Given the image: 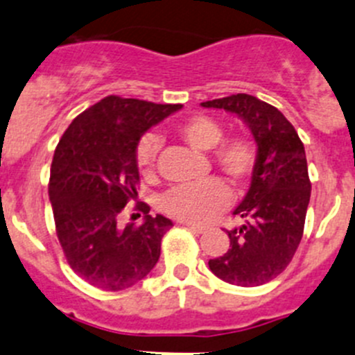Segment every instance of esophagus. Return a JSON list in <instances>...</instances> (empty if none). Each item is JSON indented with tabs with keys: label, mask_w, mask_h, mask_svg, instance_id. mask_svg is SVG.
Listing matches in <instances>:
<instances>
[{
	"label": "esophagus",
	"mask_w": 355,
	"mask_h": 355,
	"mask_svg": "<svg viewBox=\"0 0 355 355\" xmlns=\"http://www.w3.org/2000/svg\"><path fill=\"white\" fill-rule=\"evenodd\" d=\"M182 225H185L189 230H192V232H196V234H202L206 230L205 227L198 225V223H187V222H185V223H182Z\"/></svg>",
	"instance_id": "esophagus-1"
}]
</instances>
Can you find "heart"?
Returning a JSON list of instances; mask_svg holds the SVG:
<instances>
[{
    "mask_svg": "<svg viewBox=\"0 0 355 355\" xmlns=\"http://www.w3.org/2000/svg\"><path fill=\"white\" fill-rule=\"evenodd\" d=\"M178 137L196 150L211 154V161L237 189L246 187L258 166V147L243 135L223 139V128L209 116H192L178 126ZM159 139L147 133L137 146V164L150 173L159 153ZM230 201V191L220 178L209 177L194 185L173 187L161 198V209L168 216L187 223H205L222 211Z\"/></svg>",
    "mask_w": 355,
    "mask_h": 355,
    "instance_id": "heart-1",
    "label": "heart"
}]
</instances>
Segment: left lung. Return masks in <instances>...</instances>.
Instances as JSON below:
<instances>
[{
  "label": "left lung",
  "mask_w": 355,
  "mask_h": 355,
  "mask_svg": "<svg viewBox=\"0 0 355 355\" xmlns=\"http://www.w3.org/2000/svg\"><path fill=\"white\" fill-rule=\"evenodd\" d=\"M239 116L258 147V166L234 215L244 220L227 230L230 248L208 261L209 270L236 286H260L279 276L293 258L311 201L307 157L297 130L274 105L237 94L202 102Z\"/></svg>",
  "instance_id": "left-lung-1"
}]
</instances>
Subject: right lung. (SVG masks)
Wrapping results in <instances>:
<instances>
[{
	"instance_id": "add662e5",
	"label": "right lung",
	"mask_w": 355,
	"mask_h": 355,
	"mask_svg": "<svg viewBox=\"0 0 355 355\" xmlns=\"http://www.w3.org/2000/svg\"><path fill=\"white\" fill-rule=\"evenodd\" d=\"M178 109L109 95L74 118L55 149L48 184L55 230L69 267L92 286L126 290L159 260L173 222L150 216L144 202L135 206L142 225L119 227L118 216L139 194V140Z\"/></svg>"
}]
</instances>
